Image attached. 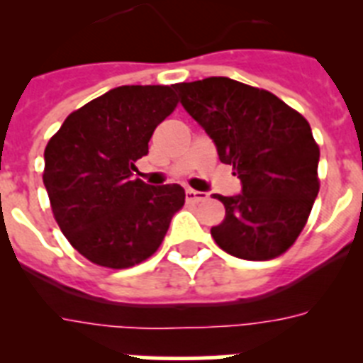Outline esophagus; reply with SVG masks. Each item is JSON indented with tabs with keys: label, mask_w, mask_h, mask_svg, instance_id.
Returning a JSON list of instances; mask_svg holds the SVG:
<instances>
[{
	"label": "esophagus",
	"mask_w": 363,
	"mask_h": 363,
	"mask_svg": "<svg viewBox=\"0 0 363 363\" xmlns=\"http://www.w3.org/2000/svg\"><path fill=\"white\" fill-rule=\"evenodd\" d=\"M185 200H187V203H200V201L207 200V194L200 191H194V189H187L185 191Z\"/></svg>",
	"instance_id": "obj_1"
}]
</instances>
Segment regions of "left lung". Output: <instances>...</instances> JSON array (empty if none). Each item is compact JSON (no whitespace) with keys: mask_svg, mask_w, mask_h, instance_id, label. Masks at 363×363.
Masks as SVG:
<instances>
[{"mask_svg":"<svg viewBox=\"0 0 363 363\" xmlns=\"http://www.w3.org/2000/svg\"><path fill=\"white\" fill-rule=\"evenodd\" d=\"M172 86L242 182L238 196L214 194L225 205V220L211 229L214 242L252 262L284 255L320 191V147L309 121L272 92L230 78Z\"/></svg>","mask_w":363,"mask_h":363,"instance_id":"obj_1","label":"left lung"}]
</instances>
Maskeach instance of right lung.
Wrapping results in <instances>:
<instances>
[{"instance_id":"right-lung-1","label":"right lung","mask_w":363,"mask_h":363,"mask_svg":"<svg viewBox=\"0 0 363 363\" xmlns=\"http://www.w3.org/2000/svg\"><path fill=\"white\" fill-rule=\"evenodd\" d=\"M176 105L172 86H116L70 112L45 147L43 184L54 220L92 264L127 269L145 262L184 207V187L130 178L154 129Z\"/></svg>"}]
</instances>
